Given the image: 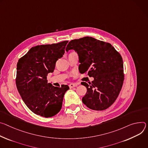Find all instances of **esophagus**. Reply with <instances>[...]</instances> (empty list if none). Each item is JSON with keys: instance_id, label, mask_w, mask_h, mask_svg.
Returning <instances> with one entry per match:
<instances>
[{"instance_id": "1", "label": "esophagus", "mask_w": 148, "mask_h": 148, "mask_svg": "<svg viewBox=\"0 0 148 148\" xmlns=\"http://www.w3.org/2000/svg\"><path fill=\"white\" fill-rule=\"evenodd\" d=\"M77 86V84H71L69 85V87L70 88H73L74 87H76Z\"/></svg>"}]
</instances>
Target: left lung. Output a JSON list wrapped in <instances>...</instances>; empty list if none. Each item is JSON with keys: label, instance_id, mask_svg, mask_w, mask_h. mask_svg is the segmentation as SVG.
<instances>
[{"label": "left lung", "instance_id": "left-lung-1", "mask_svg": "<svg viewBox=\"0 0 148 148\" xmlns=\"http://www.w3.org/2000/svg\"><path fill=\"white\" fill-rule=\"evenodd\" d=\"M71 49L79 55L80 73L94 77L89 84L81 83L87 88L83 103L92 110L106 109L116 101L123 84L121 54L110 43L88 36L70 41L66 51Z\"/></svg>", "mask_w": 148, "mask_h": 148}]
</instances>
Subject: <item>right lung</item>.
<instances>
[{"label":"right lung","mask_w":148,"mask_h":148,"mask_svg":"<svg viewBox=\"0 0 148 148\" xmlns=\"http://www.w3.org/2000/svg\"><path fill=\"white\" fill-rule=\"evenodd\" d=\"M68 41L32 47L17 64L16 85L28 108L40 116L48 118L61 109L68 85L60 88L47 83V76L55 68L56 61L64 53Z\"/></svg>","instance_id":"add662e5"}]
</instances>
